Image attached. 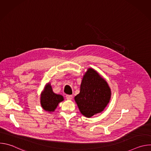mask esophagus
Wrapping results in <instances>:
<instances>
[{"label": "esophagus", "instance_id": "obj_1", "mask_svg": "<svg viewBox=\"0 0 151 151\" xmlns=\"http://www.w3.org/2000/svg\"><path fill=\"white\" fill-rule=\"evenodd\" d=\"M66 99H68V100H71L72 99V97H73V96H72V95H66Z\"/></svg>", "mask_w": 151, "mask_h": 151}]
</instances>
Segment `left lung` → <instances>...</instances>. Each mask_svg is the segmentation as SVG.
I'll return each mask as SVG.
<instances>
[{
	"label": "left lung",
	"mask_w": 151,
	"mask_h": 151,
	"mask_svg": "<svg viewBox=\"0 0 151 151\" xmlns=\"http://www.w3.org/2000/svg\"><path fill=\"white\" fill-rule=\"evenodd\" d=\"M111 96V89L106 81L90 68L83 77L80 93L75 97V100L81 113L90 118L104 110Z\"/></svg>",
	"instance_id": "obj_1"
}]
</instances>
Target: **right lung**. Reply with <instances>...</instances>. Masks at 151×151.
Here are the masks:
<instances>
[{"instance_id":"add662e5","label":"right lung","mask_w":151,"mask_h":151,"mask_svg":"<svg viewBox=\"0 0 151 151\" xmlns=\"http://www.w3.org/2000/svg\"><path fill=\"white\" fill-rule=\"evenodd\" d=\"M64 100L61 95L55 94L52 90L50 84L48 83L41 94L40 103L43 109L46 111L53 112L58 104Z\"/></svg>"}]
</instances>
